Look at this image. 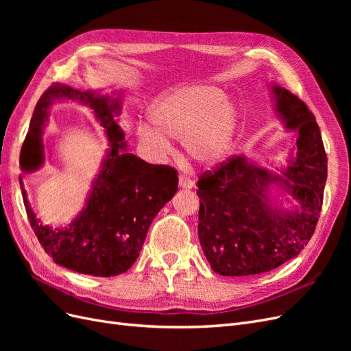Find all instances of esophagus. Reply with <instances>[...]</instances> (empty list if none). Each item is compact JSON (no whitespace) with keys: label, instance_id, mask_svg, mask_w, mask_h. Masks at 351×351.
Segmentation results:
<instances>
[{"label":"esophagus","instance_id":"obj_1","mask_svg":"<svg viewBox=\"0 0 351 351\" xmlns=\"http://www.w3.org/2000/svg\"><path fill=\"white\" fill-rule=\"evenodd\" d=\"M178 187L183 189V190H190V189L195 187V183L192 182V180L182 174L178 177Z\"/></svg>","mask_w":351,"mask_h":351}]
</instances>
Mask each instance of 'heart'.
Listing matches in <instances>:
<instances>
[{
	"label": "heart",
	"instance_id": "obj_1",
	"mask_svg": "<svg viewBox=\"0 0 351 351\" xmlns=\"http://www.w3.org/2000/svg\"><path fill=\"white\" fill-rule=\"evenodd\" d=\"M149 121L136 127L137 141L152 156L173 151L180 141L189 159L212 168L224 161L239 129V112L214 84H184L164 92L149 110Z\"/></svg>",
	"mask_w": 351,
	"mask_h": 351
}]
</instances>
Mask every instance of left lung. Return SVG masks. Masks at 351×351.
<instances>
[{"label": "left lung", "mask_w": 351, "mask_h": 351, "mask_svg": "<svg viewBox=\"0 0 351 351\" xmlns=\"http://www.w3.org/2000/svg\"><path fill=\"white\" fill-rule=\"evenodd\" d=\"M269 90L284 129L297 133L287 165L231 156L197 182L200 247L224 277L263 274L295 258L321 215L328 159L319 125L295 95L274 82Z\"/></svg>", "instance_id": "left-lung-1"}]
</instances>
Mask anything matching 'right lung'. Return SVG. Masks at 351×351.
Returning <instances> with one entry per match:
<instances>
[{"label": "right lung", "mask_w": 351, "mask_h": 351, "mask_svg": "<svg viewBox=\"0 0 351 351\" xmlns=\"http://www.w3.org/2000/svg\"><path fill=\"white\" fill-rule=\"evenodd\" d=\"M123 99V90L108 93L52 84L36 104L20 154L25 174L44 165L42 136L56 102L84 105L102 127L110 147L82 210L66 227L52 228L38 218L20 176L27 218L40 246L60 267L93 277H114L132 267L154 218L174 197L178 186L174 168L147 164L127 151L125 134L119 125Z\"/></svg>", "instance_id": "right-lung-1"}]
</instances>
